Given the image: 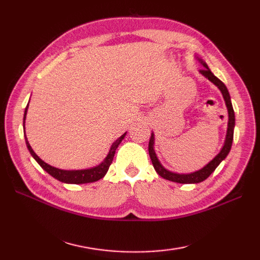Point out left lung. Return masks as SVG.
<instances>
[{"label": "left lung", "instance_id": "1", "mask_svg": "<svg viewBox=\"0 0 260 260\" xmlns=\"http://www.w3.org/2000/svg\"><path fill=\"white\" fill-rule=\"evenodd\" d=\"M201 63L203 64V69L200 70V73L208 78L210 81H212L213 84L217 86L220 91L222 92V96L224 98V102L225 105H227V108H228V114H229V121H228V131H227V137H225V142H224V145L222 147V150L220 151V153L218 154L217 156H215L211 162L208 163L206 167L203 169L197 171V172H193L191 174H178V173H172L170 172V171L165 170L161 163L158 162V159L156 157V154L154 152V134L151 135V139L150 142H148V154H150V157H151V161L154 169L157 172V174L159 176H162L163 179L165 180H169V181H172V182H176V183H182V184H189V183H199V182H202L206 179H208L213 171L217 169L218 165L221 163L223 159L227 157V155L230 152V148L231 145H233V140H234V127H235V112H234V108H233V104H231V99H230V95H229V91L227 89V87L223 84V82L218 79L217 77H215L210 69L208 68V66L206 62H203L202 60H200Z\"/></svg>", "mask_w": 260, "mask_h": 260}]
</instances>
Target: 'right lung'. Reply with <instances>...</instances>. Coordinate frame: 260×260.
Wrapping results in <instances>:
<instances>
[{"instance_id": "add662e5", "label": "right lung", "mask_w": 260, "mask_h": 260, "mask_svg": "<svg viewBox=\"0 0 260 260\" xmlns=\"http://www.w3.org/2000/svg\"><path fill=\"white\" fill-rule=\"evenodd\" d=\"M29 105V104H27ZM26 110H27V106L25 107L24 110V117L23 120H25V115H26ZM24 125V121H23ZM126 133L121 135L119 139L116 140V142H114V144L112 145L109 150L108 155L105 158V161L99 164L98 167L92 168V169H88V170H78V171H64V170H60L57 168H53L51 165H49L47 163H45L42 159L39 157L37 154L33 152V150L31 148L29 142H27L26 137H25V143H26V147L29 152L31 153V155L33 156V158L40 164V167L50 174L51 176H53L54 179L59 180L60 182H63V183H73V184H82V183H90V182H95L101 180L102 178H104L105 174L107 173V171L110 167V164L113 162V158L115 155L116 148L118 147L119 143L124 140Z\"/></svg>"}]
</instances>
